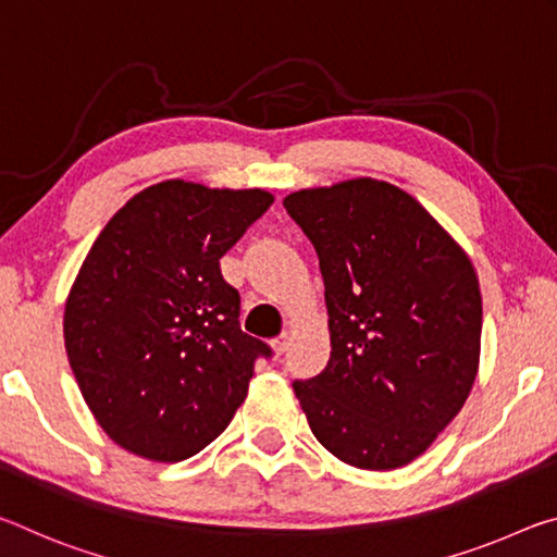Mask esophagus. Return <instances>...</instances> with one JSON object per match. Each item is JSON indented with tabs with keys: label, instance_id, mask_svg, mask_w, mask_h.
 <instances>
[{
	"label": "esophagus",
	"instance_id": "obj_1",
	"mask_svg": "<svg viewBox=\"0 0 557 557\" xmlns=\"http://www.w3.org/2000/svg\"><path fill=\"white\" fill-rule=\"evenodd\" d=\"M271 345H273V350H276V355H284L288 348V333L281 335V338H276Z\"/></svg>",
	"mask_w": 557,
	"mask_h": 557
}]
</instances>
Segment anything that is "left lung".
Listing matches in <instances>:
<instances>
[{
    "mask_svg": "<svg viewBox=\"0 0 557 557\" xmlns=\"http://www.w3.org/2000/svg\"><path fill=\"white\" fill-rule=\"evenodd\" d=\"M284 207L315 246L331 315L325 370L294 380L311 432L350 467H405L459 414L476 377V271L389 182L300 189Z\"/></svg>",
    "mask_w": 557,
    "mask_h": 557,
    "instance_id": "8db88e82",
    "label": "left lung"
}]
</instances>
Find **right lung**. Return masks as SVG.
Instances as JSON below:
<instances>
[{
	"label": "right lung",
	"instance_id": "1",
	"mask_svg": "<svg viewBox=\"0 0 557 557\" xmlns=\"http://www.w3.org/2000/svg\"><path fill=\"white\" fill-rule=\"evenodd\" d=\"M273 205L263 189L168 180L117 209L63 313L86 405L123 449L182 461L226 430L253 362L273 350L239 325L219 259Z\"/></svg>",
	"mask_w": 557,
	"mask_h": 557
}]
</instances>
